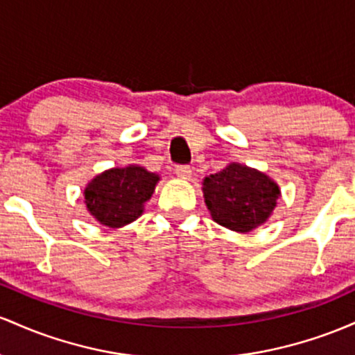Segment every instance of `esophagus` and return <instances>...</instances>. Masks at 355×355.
Instances as JSON below:
<instances>
[{
	"label": "esophagus",
	"mask_w": 355,
	"mask_h": 355,
	"mask_svg": "<svg viewBox=\"0 0 355 355\" xmlns=\"http://www.w3.org/2000/svg\"><path fill=\"white\" fill-rule=\"evenodd\" d=\"M176 174L181 179H189L191 178V167L189 166H176Z\"/></svg>",
	"instance_id": "esophagus-1"
}]
</instances>
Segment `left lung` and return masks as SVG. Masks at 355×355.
Here are the masks:
<instances>
[{
	"label": "left lung",
	"mask_w": 355,
	"mask_h": 355,
	"mask_svg": "<svg viewBox=\"0 0 355 355\" xmlns=\"http://www.w3.org/2000/svg\"><path fill=\"white\" fill-rule=\"evenodd\" d=\"M202 194L211 218L238 233H250L268 220L280 198V188L265 173L231 162L205 178Z\"/></svg>",
	"instance_id": "left-lung-1"
}]
</instances>
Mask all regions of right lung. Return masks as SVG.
Wrapping results in <instances>:
<instances>
[{"label": "right lung", "mask_w": 355, "mask_h": 355, "mask_svg": "<svg viewBox=\"0 0 355 355\" xmlns=\"http://www.w3.org/2000/svg\"><path fill=\"white\" fill-rule=\"evenodd\" d=\"M159 181L142 166L112 167L87 184L83 196L89 213L101 225L122 228L137 220Z\"/></svg>", "instance_id": "right-lung-1"}]
</instances>
